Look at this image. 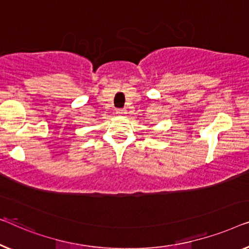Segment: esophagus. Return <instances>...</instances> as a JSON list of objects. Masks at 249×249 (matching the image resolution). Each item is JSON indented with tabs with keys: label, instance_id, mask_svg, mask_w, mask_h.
Segmentation results:
<instances>
[{
	"label": "esophagus",
	"instance_id": "34e87169",
	"mask_svg": "<svg viewBox=\"0 0 249 249\" xmlns=\"http://www.w3.org/2000/svg\"><path fill=\"white\" fill-rule=\"evenodd\" d=\"M116 114L117 115H124L125 110L124 109H116Z\"/></svg>",
	"mask_w": 249,
	"mask_h": 249
}]
</instances>
